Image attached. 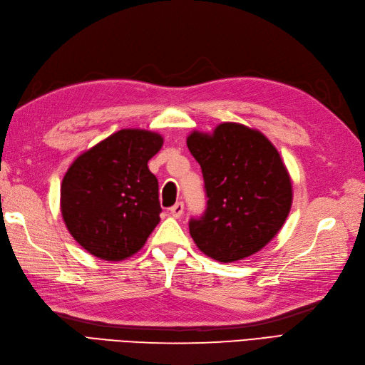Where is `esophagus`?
<instances>
[{
	"label": "esophagus",
	"instance_id": "34e87169",
	"mask_svg": "<svg viewBox=\"0 0 365 365\" xmlns=\"http://www.w3.org/2000/svg\"><path fill=\"white\" fill-rule=\"evenodd\" d=\"M182 214H184V203H181V201H180V203H176L175 206L170 207V215H172V217L180 218Z\"/></svg>",
	"mask_w": 365,
	"mask_h": 365
}]
</instances>
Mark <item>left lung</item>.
Returning a JSON list of instances; mask_svg holds the SVG:
<instances>
[{"label": "left lung", "mask_w": 365, "mask_h": 365, "mask_svg": "<svg viewBox=\"0 0 365 365\" xmlns=\"http://www.w3.org/2000/svg\"><path fill=\"white\" fill-rule=\"evenodd\" d=\"M187 147L207 197L203 217L189 222L200 251L228 264L262 250L292 207V181L278 150L261 131L232 121L210 134L190 133Z\"/></svg>", "instance_id": "left-lung-1"}]
</instances>
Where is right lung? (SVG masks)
I'll list each match as a JSON object with an SVG mask.
<instances>
[{
	"instance_id": "obj_1",
	"label": "right lung",
	"mask_w": 365,
	"mask_h": 365,
	"mask_svg": "<svg viewBox=\"0 0 365 365\" xmlns=\"http://www.w3.org/2000/svg\"><path fill=\"white\" fill-rule=\"evenodd\" d=\"M164 137L120 129L73 160L61 184V212L78 244L104 261L139 251L160 220L159 185L148 160Z\"/></svg>"
}]
</instances>
